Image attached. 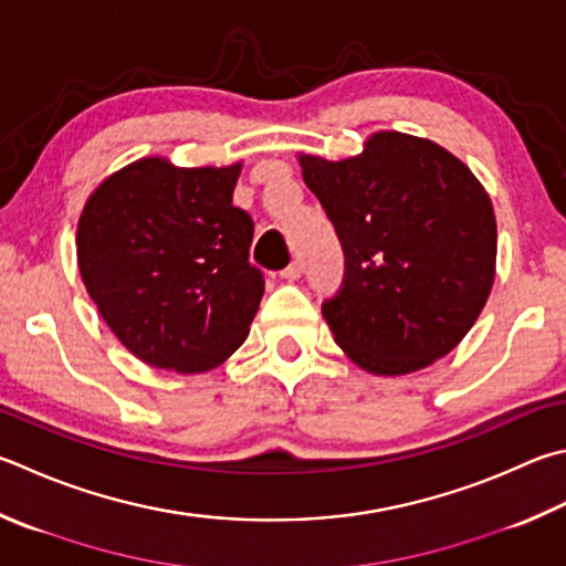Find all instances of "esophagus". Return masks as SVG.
I'll use <instances>...</instances> for the list:
<instances>
[{"instance_id":"34e87169","label":"esophagus","mask_w":566,"mask_h":566,"mask_svg":"<svg viewBox=\"0 0 566 566\" xmlns=\"http://www.w3.org/2000/svg\"><path fill=\"white\" fill-rule=\"evenodd\" d=\"M282 274V280H290V282H294V280H300V276L304 274V264L300 262V260H292L290 264L284 266V270L280 272Z\"/></svg>"}]
</instances>
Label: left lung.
Segmentation results:
<instances>
[{
  "label": "left lung",
  "mask_w": 566,
  "mask_h": 566,
  "mask_svg": "<svg viewBox=\"0 0 566 566\" xmlns=\"http://www.w3.org/2000/svg\"><path fill=\"white\" fill-rule=\"evenodd\" d=\"M300 163L346 254L342 290L322 304L336 344L376 376L453 352L488 302L497 256L495 212L470 168L396 130L356 158Z\"/></svg>",
  "instance_id": "8db88e82"
}]
</instances>
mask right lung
I'll return each mask as SVG.
<instances>
[{
	"label": "right lung",
	"mask_w": 566,
	"mask_h": 566,
	"mask_svg": "<svg viewBox=\"0 0 566 566\" xmlns=\"http://www.w3.org/2000/svg\"><path fill=\"white\" fill-rule=\"evenodd\" d=\"M238 176L240 163L143 158L101 182L81 212V280L140 361L200 374L248 338L264 274L250 262L254 222L232 205Z\"/></svg>",
	"instance_id": "right-lung-1"
}]
</instances>
